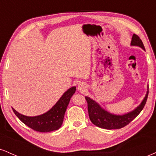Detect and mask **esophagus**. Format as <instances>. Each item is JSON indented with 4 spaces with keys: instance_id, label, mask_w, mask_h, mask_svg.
I'll return each instance as SVG.
<instances>
[{
    "instance_id": "34e87169",
    "label": "esophagus",
    "mask_w": 156,
    "mask_h": 156,
    "mask_svg": "<svg viewBox=\"0 0 156 156\" xmlns=\"http://www.w3.org/2000/svg\"><path fill=\"white\" fill-rule=\"evenodd\" d=\"M87 87L86 86V84L84 83H80L78 85V91H80V92H85V91L87 90Z\"/></svg>"
}]
</instances>
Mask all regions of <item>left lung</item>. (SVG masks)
Segmentation results:
<instances>
[{
    "label": "left lung",
    "instance_id": "1",
    "mask_svg": "<svg viewBox=\"0 0 156 156\" xmlns=\"http://www.w3.org/2000/svg\"><path fill=\"white\" fill-rule=\"evenodd\" d=\"M130 44L133 46H138L145 51L142 41L137 35L133 34L132 37V40ZM148 90L143 101L140 105L137 106L132 112L127 113L123 115H116L112 113L107 112L104 108L98 104L97 102L93 101L89 97H85L86 101L88 104V112L89 119L92 122L99 128L104 129H119L128 125L133 119H135L144 108L146 104L148 96Z\"/></svg>",
    "mask_w": 156,
    "mask_h": 156
}]
</instances>
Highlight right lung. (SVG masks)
<instances>
[{
	"label": "right lung",
	"instance_id": "right-lung-1",
	"mask_svg": "<svg viewBox=\"0 0 156 156\" xmlns=\"http://www.w3.org/2000/svg\"><path fill=\"white\" fill-rule=\"evenodd\" d=\"M76 87H73L64 93L57 103L48 112L36 117H28L20 114L12 108L15 115L25 125L31 129L39 132H51L56 130L62 126L64 114L69 104L70 98L76 92Z\"/></svg>",
	"mask_w": 156,
	"mask_h": 156
}]
</instances>
